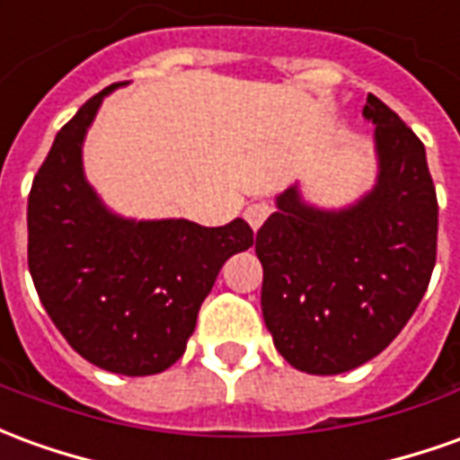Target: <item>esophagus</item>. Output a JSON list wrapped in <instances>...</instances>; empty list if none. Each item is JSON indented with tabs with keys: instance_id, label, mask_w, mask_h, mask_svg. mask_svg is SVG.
Instances as JSON below:
<instances>
[{
	"instance_id": "1",
	"label": "esophagus",
	"mask_w": 460,
	"mask_h": 460,
	"mask_svg": "<svg viewBox=\"0 0 460 460\" xmlns=\"http://www.w3.org/2000/svg\"><path fill=\"white\" fill-rule=\"evenodd\" d=\"M274 208H271V204L269 201H263V199H259V201H253V204H249L246 207V211H243V217H246V221L252 224V229H261V224L266 219H269V214H271Z\"/></svg>"
}]
</instances>
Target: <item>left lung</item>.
Returning <instances> with one entry per match:
<instances>
[{
    "mask_svg": "<svg viewBox=\"0 0 460 460\" xmlns=\"http://www.w3.org/2000/svg\"><path fill=\"white\" fill-rule=\"evenodd\" d=\"M378 174L341 208L276 197L256 234L263 323L276 351L314 376L351 371L396 339L431 281L438 201L426 149L396 111L366 96Z\"/></svg>",
    "mask_w": 460,
    "mask_h": 460,
    "instance_id": "1",
    "label": "left lung"
}]
</instances>
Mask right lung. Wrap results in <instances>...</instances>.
<instances>
[{
  "instance_id": "1",
  "label": "right lung",
  "mask_w": 460,
  "mask_h": 460,
  "mask_svg": "<svg viewBox=\"0 0 460 460\" xmlns=\"http://www.w3.org/2000/svg\"><path fill=\"white\" fill-rule=\"evenodd\" d=\"M92 96L51 144L29 191V274L54 326L89 364L162 374L181 358L224 261L252 226L124 219L86 181L82 146L104 96Z\"/></svg>"
}]
</instances>
